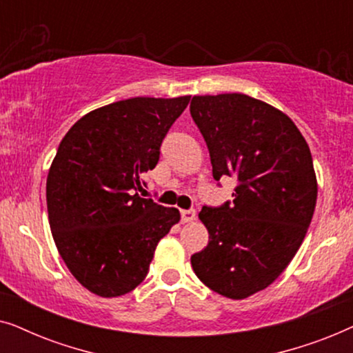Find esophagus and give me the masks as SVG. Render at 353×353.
<instances>
[{
	"mask_svg": "<svg viewBox=\"0 0 353 353\" xmlns=\"http://www.w3.org/2000/svg\"><path fill=\"white\" fill-rule=\"evenodd\" d=\"M194 219H196V210L194 209L181 210V221H183V223H188V221H192Z\"/></svg>",
	"mask_w": 353,
	"mask_h": 353,
	"instance_id": "obj_1",
	"label": "esophagus"
}]
</instances>
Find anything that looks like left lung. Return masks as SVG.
Listing matches in <instances>:
<instances>
[{
	"label": "left lung",
	"mask_w": 353,
	"mask_h": 353,
	"mask_svg": "<svg viewBox=\"0 0 353 353\" xmlns=\"http://www.w3.org/2000/svg\"><path fill=\"white\" fill-rule=\"evenodd\" d=\"M191 117L216 181H238L233 202L202 207L209 244L191 255L212 291L245 299L268 288L301 248L316 204L310 148L281 110L248 94L194 96Z\"/></svg>",
	"instance_id": "1"
}]
</instances>
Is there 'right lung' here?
I'll use <instances>...</instances> for the list:
<instances>
[{"label": "right lung", "instance_id": "right-lung-1", "mask_svg": "<svg viewBox=\"0 0 353 353\" xmlns=\"http://www.w3.org/2000/svg\"><path fill=\"white\" fill-rule=\"evenodd\" d=\"M190 96L132 98L91 110L57 148L46 180L52 238L81 286L119 297L143 283L180 212L138 194Z\"/></svg>", "mask_w": 353, "mask_h": 353}]
</instances>
